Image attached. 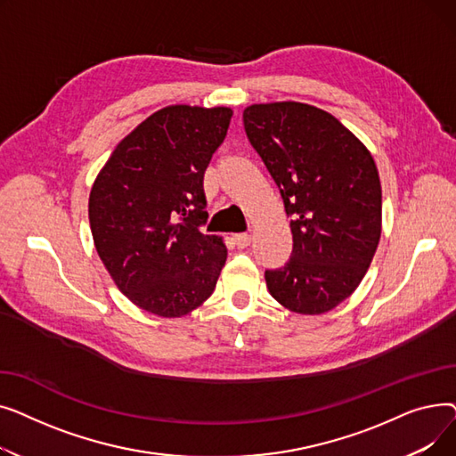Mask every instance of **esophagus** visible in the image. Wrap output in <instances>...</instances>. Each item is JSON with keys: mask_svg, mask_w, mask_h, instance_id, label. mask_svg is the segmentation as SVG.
<instances>
[{"mask_svg": "<svg viewBox=\"0 0 456 456\" xmlns=\"http://www.w3.org/2000/svg\"><path fill=\"white\" fill-rule=\"evenodd\" d=\"M232 242L236 244V248H248L251 244V236L246 234V232H240V234H232Z\"/></svg>", "mask_w": 456, "mask_h": 456, "instance_id": "1", "label": "esophagus"}]
</instances>
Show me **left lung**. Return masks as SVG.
<instances>
[{
    "instance_id": "left-lung-1",
    "label": "left lung",
    "mask_w": 456,
    "mask_h": 456,
    "mask_svg": "<svg viewBox=\"0 0 456 456\" xmlns=\"http://www.w3.org/2000/svg\"><path fill=\"white\" fill-rule=\"evenodd\" d=\"M244 127L292 218V256L266 270L268 290L292 313H329L356 290L379 246L375 160L337 118L306 103L251 105Z\"/></svg>"
}]
</instances>
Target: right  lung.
Segmentation results:
<instances>
[{"label": "right lung", "instance_id": "add662e5", "mask_svg": "<svg viewBox=\"0 0 456 456\" xmlns=\"http://www.w3.org/2000/svg\"><path fill=\"white\" fill-rule=\"evenodd\" d=\"M231 116L229 107H164L118 143L92 184L94 246L119 292L146 313L181 318L216 289L227 248L201 232L203 175Z\"/></svg>", "mask_w": 456, "mask_h": 456}]
</instances>
